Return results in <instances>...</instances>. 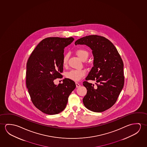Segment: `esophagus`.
Listing matches in <instances>:
<instances>
[{
  "instance_id": "obj_1",
  "label": "esophagus",
  "mask_w": 147,
  "mask_h": 147,
  "mask_svg": "<svg viewBox=\"0 0 147 147\" xmlns=\"http://www.w3.org/2000/svg\"><path fill=\"white\" fill-rule=\"evenodd\" d=\"M76 87H77V88H79V87L81 86V85H80L79 83H77V82L76 83Z\"/></svg>"
}]
</instances>
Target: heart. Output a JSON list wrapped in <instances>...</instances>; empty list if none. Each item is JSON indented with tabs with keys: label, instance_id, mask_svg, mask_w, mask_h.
<instances>
[{
	"label": "heart",
	"instance_id": "b5f03b06",
	"mask_svg": "<svg viewBox=\"0 0 147 147\" xmlns=\"http://www.w3.org/2000/svg\"><path fill=\"white\" fill-rule=\"evenodd\" d=\"M76 54L82 61H86L89 57V53L84 49H77ZM69 59V55L65 54L62 59V65L63 66H66L67 65L68 60ZM86 74V71L84 69H72L66 73V76L68 79L74 81H79Z\"/></svg>",
	"mask_w": 147,
	"mask_h": 147
}]
</instances>
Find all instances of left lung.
<instances>
[{"instance_id": "obj_1", "label": "left lung", "mask_w": 147, "mask_h": 147, "mask_svg": "<svg viewBox=\"0 0 147 147\" xmlns=\"http://www.w3.org/2000/svg\"><path fill=\"white\" fill-rule=\"evenodd\" d=\"M75 45H86L92 51L93 66L86 80L97 82V86L84 81L87 94L83 100L85 107L101 112L117 102L124 84L123 64L116 47L106 38L89 35L77 40Z\"/></svg>"}]
</instances>
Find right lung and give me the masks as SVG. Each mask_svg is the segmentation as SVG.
<instances>
[{
  "label": "right lung",
  "mask_w": 147,
  "mask_h": 147,
  "mask_svg": "<svg viewBox=\"0 0 147 147\" xmlns=\"http://www.w3.org/2000/svg\"><path fill=\"white\" fill-rule=\"evenodd\" d=\"M74 40L72 37L45 38L28 58L26 87L33 104L45 114L54 115L62 112L76 87L75 82L67 78L58 85L54 82L57 78H62L64 49Z\"/></svg>",
  "instance_id": "obj_1"
}]
</instances>
